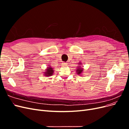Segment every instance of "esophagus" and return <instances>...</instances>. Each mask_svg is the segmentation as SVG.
Instances as JSON below:
<instances>
[{"mask_svg":"<svg viewBox=\"0 0 129 129\" xmlns=\"http://www.w3.org/2000/svg\"><path fill=\"white\" fill-rule=\"evenodd\" d=\"M62 66H63V67H66V66H67V63H66V62H62Z\"/></svg>","mask_w":129,"mask_h":129,"instance_id":"1","label":"esophagus"}]
</instances>
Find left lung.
Instances as JSON below:
<instances>
[{"label":"left lung","mask_w":129,"mask_h":129,"mask_svg":"<svg viewBox=\"0 0 129 129\" xmlns=\"http://www.w3.org/2000/svg\"><path fill=\"white\" fill-rule=\"evenodd\" d=\"M81 62H79V66H77V69H76V72L77 73V75H82V74L83 72V68L81 67Z\"/></svg>","instance_id":"left-lung-1"}]
</instances>
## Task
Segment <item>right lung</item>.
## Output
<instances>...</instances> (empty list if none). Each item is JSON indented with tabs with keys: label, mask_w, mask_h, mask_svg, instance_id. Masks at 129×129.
I'll list each match as a JSON object with an SVG mask.
<instances>
[{
	"label": "right lung",
	"mask_w": 129,
	"mask_h": 129,
	"mask_svg": "<svg viewBox=\"0 0 129 129\" xmlns=\"http://www.w3.org/2000/svg\"><path fill=\"white\" fill-rule=\"evenodd\" d=\"M54 69L51 67V66H48V67L46 69V71L45 72H44V75L46 76V77H48L52 76L54 74Z\"/></svg>",
	"instance_id": "add662e5"
}]
</instances>
